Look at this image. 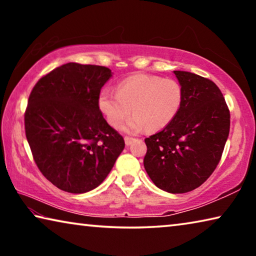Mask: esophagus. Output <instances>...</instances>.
Here are the masks:
<instances>
[{
    "label": "esophagus",
    "instance_id": "obj_1",
    "mask_svg": "<svg viewBox=\"0 0 256 256\" xmlns=\"http://www.w3.org/2000/svg\"><path fill=\"white\" fill-rule=\"evenodd\" d=\"M124 141H125V144L130 146L134 141V138L131 136H124Z\"/></svg>",
    "mask_w": 256,
    "mask_h": 256
}]
</instances>
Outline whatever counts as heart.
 <instances>
[{"label": "heart", "mask_w": 256, "mask_h": 256, "mask_svg": "<svg viewBox=\"0 0 256 256\" xmlns=\"http://www.w3.org/2000/svg\"><path fill=\"white\" fill-rule=\"evenodd\" d=\"M183 89L178 82L162 76L138 74L120 82L118 92L104 88L98 97L99 110L112 126L136 133L166 128L178 114L183 104Z\"/></svg>", "instance_id": "b5f03b06"}]
</instances>
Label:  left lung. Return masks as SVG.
Here are the masks:
<instances>
[{
  "label": "left lung",
  "mask_w": 256,
  "mask_h": 256,
  "mask_svg": "<svg viewBox=\"0 0 256 256\" xmlns=\"http://www.w3.org/2000/svg\"><path fill=\"white\" fill-rule=\"evenodd\" d=\"M174 73L183 89V104L170 125L144 138V164L156 186L175 194L198 188L218 166L230 112L214 81L196 73Z\"/></svg>",
  "instance_id": "left-lung-1"
}]
</instances>
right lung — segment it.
I'll return each instance as SVG.
<instances>
[{"instance_id": "obj_1", "label": "right lung", "mask_w": 256, "mask_h": 256, "mask_svg": "<svg viewBox=\"0 0 256 256\" xmlns=\"http://www.w3.org/2000/svg\"><path fill=\"white\" fill-rule=\"evenodd\" d=\"M106 66L66 63L42 76L29 94L24 131L38 170L68 193L96 188L122 152L123 136L98 106Z\"/></svg>"}]
</instances>
